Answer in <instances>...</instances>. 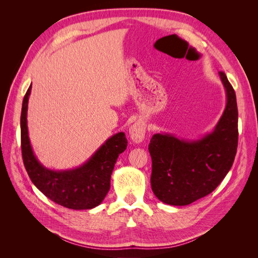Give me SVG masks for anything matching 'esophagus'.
Wrapping results in <instances>:
<instances>
[{
  "instance_id": "34e87169",
  "label": "esophagus",
  "mask_w": 258,
  "mask_h": 258,
  "mask_svg": "<svg viewBox=\"0 0 258 258\" xmlns=\"http://www.w3.org/2000/svg\"><path fill=\"white\" fill-rule=\"evenodd\" d=\"M145 132H146V126H145L144 121H142V120L136 121L129 128L130 138L132 141L136 143H141L143 141L145 138Z\"/></svg>"
}]
</instances>
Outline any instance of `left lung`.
I'll use <instances>...</instances> for the list:
<instances>
[{
    "label": "left lung",
    "instance_id": "8db88e82",
    "mask_svg": "<svg viewBox=\"0 0 258 258\" xmlns=\"http://www.w3.org/2000/svg\"><path fill=\"white\" fill-rule=\"evenodd\" d=\"M226 107L213 131L198 140L156 134L148 145L152 157L151 185L163 204L187 206L212 192L227 175L238 147L236 92L224 72Z\"/></svg>",
    "mask_w": 258,
    "mask_h": 258
}]
</instances>
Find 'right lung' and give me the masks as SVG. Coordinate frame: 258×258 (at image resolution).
Here are the masks:
<instances>
[{"mask_svg":"<svg viewBox=\"0 0 258 258\" xmlns=\"http://www.w3.org/2000/svg\"><path fill=\"white\" fill-rule=\"evenodd\" d=\"M30 87L22 101L20 128L22 159L31 181L46 197L73 210H89L99 206L111 187V175L119 154L127 148L123 132H118L101 145L79 168L51 170L38 161L30 143L28 132V102Z\"/></svg>","mask_w":258,"mask_h":258,"instance_id":"obj_1","label":"right lung"}]
</instances>
